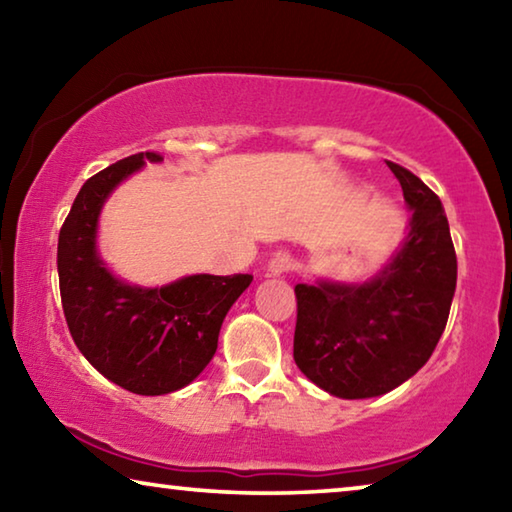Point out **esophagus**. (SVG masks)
Instances as JSON below:
<instances>
[{
  "label": "esophagus",
  "mask_w": 512,
  "mask_h": 512,
  "mask_svg": "<svg viewBox=\"0 0 512 512\" xmlns=\"http://www.w3.org/2000/svg\"><path fill=\"white\" fill-rule=\"evenodd\" d=\"M291 255H289V250H277V253H273V257L268 259V273L271 275H282V273H287L289 268H291Z\"/></svg>",
  "instance_id": "1"
}]
</instances>
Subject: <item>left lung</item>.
<instances>
[{
  "label": "left lung",
  "instance_id": "8db88e82",
  "mask_svg": "<svg viewBox=\"0 0 512 512\" xmlns=\"http://www.w3.org/2000/svg\"><path fill=\"white\" fill-rule=\"evenodd\" d=\"M413 210L397 255L366 284H296L293 359L343 400H366L413 377L445 332L456 291V250L440 198L386 162Z\"/></svg>",
  "mask_w": 512,
  "mask_h": 512
}]
</instances>
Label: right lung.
Listing matches in <instances>:
<instances>
[{
  "label": "right lung",
  "mask_w": 512,
  "mask_h": 512,
  "mask_svg": "<svg viewBox=\"0 0 512 512\" xmlns=\"http://www.w3.org/2000/svg\"><path fill=\"white\" fill-rule=\"evenodd\" d=\"M162 155L146 151L85 180L58 235V282L76 348L137 395L173 393L212 361L225 314L253 275H189L160 289L117 280L97 255V221L121 180Z\"/></svg>",
  "instance_id": "add662e5"
}]
</instances>
